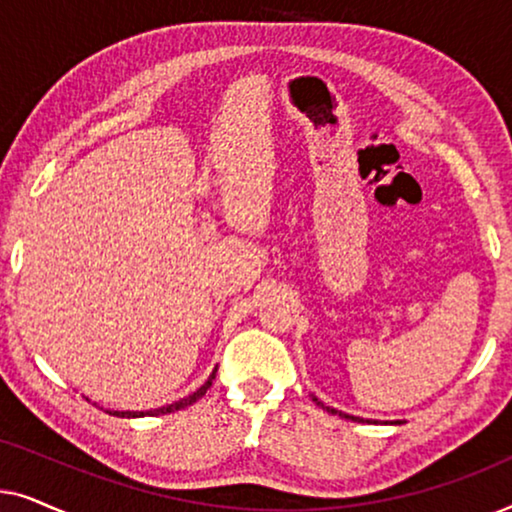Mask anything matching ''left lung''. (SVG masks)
<instances>
[{
  "instance_id": "left-lung-1",
  "label": "left lung",
  "mask_w": 512,
  "mask_h": 512,
  "mask_svg": "<svg viewBox=\"0 0 512 512\" xmlns=\"http://www.w3.org/2000/svg\"><path fill=\"white\" fill-rule=\"evenodd\" d=\"M314 401H317V398H314ZM319 405H321V408H324V410H328V412H333V415H340V417H345V419H352V422H363V419L361 417H352V415H345V412H340V410H335V408H328V405H324V403H321V401H317Z\"/></svg>"
}]
</instances>
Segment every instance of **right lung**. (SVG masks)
<instances>
[{"label": "right lung", "mask_w": 512, "mask_h": 512, "mask_svg": "<svg viewBox=\"0 0 512 512\" xmlns=\"http://www.w3.org/2000/svg\"><path fill=\"white\" fill-rule=\"evenodd\" d=\"M214 377H216V370L212 375H209V380L202 384V387L198 389V391H193L191 396H186V398H181V401H177V403H172V405H163V408H156V410H146V412H118V410H107L109 415H114V417H144V415H149V417H158V415H167V412H177V410H181V408H188V405H193L195 401H200L202 396L207 394V389L212 387V382H214Z\"/></svg>", "instance_id": "add662e5"}]
</instances>
